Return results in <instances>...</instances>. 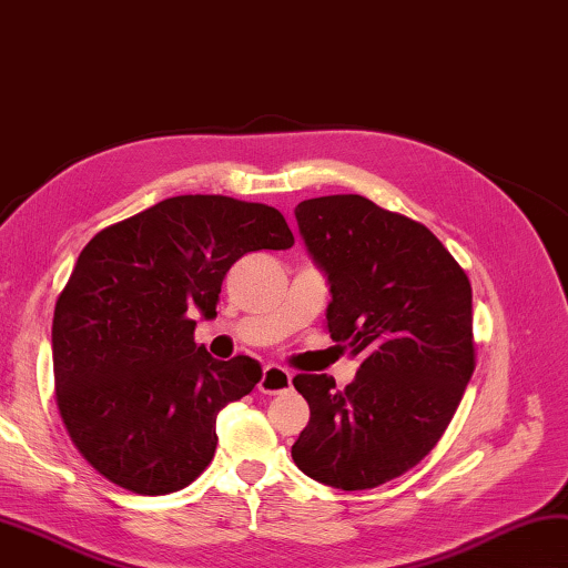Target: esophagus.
I'll return each mask as SVG.
<instances>
[{
  "instance_id": "34e87169",
  "label": "esophagus",
  "mask_w": 568,
  "mask_h": 568,
  "mask_svg": "<svg viewBox=\"0 0 568 568\" xmlns=\"http://www.w3.org/2000/svg\"><path fill=\"white\" fill-rule=\"evenodd\" d=\"M256 388H260V393H264V395L284 393V390L292 388V373L282 368V366H274V363H270V366H264L262 381H260V385H256Z\"/></svg>"
}]
</instances>
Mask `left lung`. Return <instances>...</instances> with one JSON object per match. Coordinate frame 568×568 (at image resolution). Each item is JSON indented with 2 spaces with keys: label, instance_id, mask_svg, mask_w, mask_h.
Masks as SVG:
<instances>
[{
  "label": "left lung",
  "instance_id": "1",
  "mask_svg": "<svg viewBox=\"0 0 568 568\" xmlns=\"http://www.w3.org/2000/svg\"><path fill=\"white\" fill-rule=\"evenodd\" d=\"M314 262L326 272V328L351 356L356 381L298 373L308 425L292 445L316 483L356 491L390 483L433 450L475 371L473 286L445 244L361 195L296 205Z\"/></svg>",
  "mask_w": 568,
  "mask_h": 568
}]
</instances>
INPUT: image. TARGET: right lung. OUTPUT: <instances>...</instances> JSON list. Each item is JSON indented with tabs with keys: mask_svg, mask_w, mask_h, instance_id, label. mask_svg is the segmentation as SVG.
Instances as JSON below:
<instances>
[{
	"mask_svg": "<svg viewBox=\"0 0 568 568\" xmlns=\"http://www.w3.org/2000/svg\"><path fill=\"white\" fill-rule=\"evenodd\" d=\"M292 244L280 210L224 195L168 197L85 244L53 308L51 353L61 420L95 473L135 495L205 473L217 413L262 366L212 358L190 316H217L240 256Z\"/></svg>",
	"mask_w": 568,
	"mask_h": 568,
	"instance_id": "add662e5",
	"label": "right lung"
}]
</instances>
